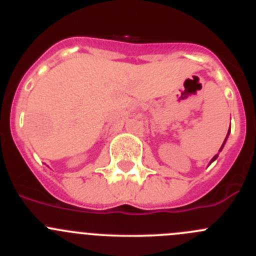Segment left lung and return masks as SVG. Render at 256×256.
Returning <instances> with one entry per match:
<instances>
[{"label":"left lung","mask_w":256,"mask_h":256,"mask_svg":"<svg viewBox=\"0 0 256 256\" xmlns=\"http://www.w3.org/2000/svg\"><path fill=\"white\" fill-rule=\"evenodd\" d=\"M230 130H228V133H227V137H226L224 142H223V144H222V148H219V151H222V148H224V144H226V141H227V138H228V134H230ZM216 158H218V155H216V156H214V158H212V160H210V162H209V164H212V162H214V160H216Z\"/></svg>","instance_id":"1"}]
</instances>
